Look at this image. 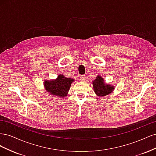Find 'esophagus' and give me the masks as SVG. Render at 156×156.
Segmentation results:
<instances>
[{
    "instance_id": "obj_1",
    "label": "esophagus",
    "mask_w": 156,
    "mask_h": 156,
    "mask_svg": "<svg viewBox=\"0 0 156 156\" xmlns=\"http://www.w3.org/2000/svg\"><path fill=\"white\" fill-rule=\"evenodd\" d=\"M80 81L82 82H85L86 76H84V75H81V76H80Z\"/></svg>"
}]
</instances>
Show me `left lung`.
<instances>
[{
    "label": "left lung",
    "instance_id": "8db88e82",
    "mask_svg": "<svg viewBox=\"0 0 156 156\" xmlns=\"http://www.w3.org/2000/svg\"><path fill=\"white\" fill-rule=\"evenodd\" d=\"M94 90L98 96H104L108 95V94L112 92L114 89V87L111 85H107L103 82V79L100 75L96 77V79L93 81Z\"/></svg>",
    "mask_w": 156,
    "mask_h": 156
}]
</instances>
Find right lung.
<instances>
[{
	"label": "right lung",
	"mask_w": 156,
	"mask_h": 156,
	"mask_svg": "<svg viewBox=\"0 0 156 156\" xmlns=\"http://www.w3.org/2000/svg\"><path fill=\"white\" fill-rule=\"evenodd\" d=\"M73 81V79L66 78L64 75H59L55 81H45L44 86L49 93L62 98L67 95L71 84Z\"/></svg>",
	"instance_id": "obj_1"
}]
</instances>
